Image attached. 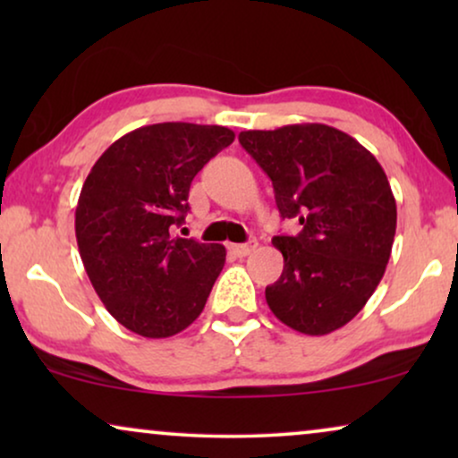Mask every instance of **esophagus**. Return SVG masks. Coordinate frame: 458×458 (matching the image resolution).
I'll return each instance as SVG.
<instances>
[{
	"label": "esophagus",
	"mask_w": 458,
	"mask_h": 458,
	"mask_svg": "<svg viewBox=\"0 0 458 458\" xmlns=\"http://www.w3.org/2000/svg\"><path fill=\"white\" fill-rule=\"evenodd\" d=\"M256 248H259V242L250 240L248 243H233V246H229V252L237 256V259H246V256L252 254Z\"/></svg>",
	"instance_id": "esophagus-1"
}]
</instances>
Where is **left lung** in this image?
Returning <instances> with one entry per match:
<instances>
[{
    "label": "left lung",
    "instance_id": "1",
    "mask_svg": "<svg viewBox=\"0 0 458 458\" xmlns=\"http://www.w3.org/2000/svg\"><path fill=\"white\" fill-rule=\"evenodd\" d=\"M240 143L273 181L281 218L275 235L284 273L265 296L273 315L306 335H325L359 315L390 260L396 199L384 168L354 137L327 124L242 131Z\"/></svg>",
    "mask_w": 458,
    "mask_h": 458
}]
</instances>
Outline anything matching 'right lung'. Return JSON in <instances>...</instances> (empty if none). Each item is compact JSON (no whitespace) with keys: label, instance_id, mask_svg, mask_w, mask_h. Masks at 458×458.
I'll return each instance as SVG.
<instances>
[{"label":"right lung","instance_id":"add662e5","mask_svg":"<svg viewBox=\"0 0 458 458\" xmlns=\"http://www.w3.org/2000/svg\"><path fill=\"white\" fill-rule=\"evenodd\" d=\"M218 124L158 123L99 156L81 190L74 231L93 290L123 327L171 337L196 321L223 271L225 248L173 237L190 185L233 143Z\"/></svg>","mask_w":458,"mask_h":458}]
</instances>
